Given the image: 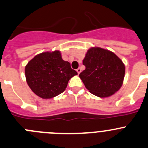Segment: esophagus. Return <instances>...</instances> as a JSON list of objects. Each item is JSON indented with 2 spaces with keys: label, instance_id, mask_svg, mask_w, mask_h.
<instances>
[{
  "label": "esophagus",
  "instance_id": "1",
  "mask_svg": "<svg viewBox=\"0 0 148 148\" xmlns=\"http://www.w3.org/2000/svg\"><path fill=\"white\" fill-rule=\"evenodd\" d=\"M77 73H78V74H79V73L81 72V69L80 68H78L77 69Z\"/></svg>",
  "mask_w": 148,
  "mask_h": 148
}]
</instances>
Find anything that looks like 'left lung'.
Listing matches in <instances>:
<instances>
[{
	"label": "left lung",
	"instance_id": "obj_1",
	"mask_svg": "<svg viewBox=\"0 0 148 148\" xmlns=\"http://www.w3.org/2000/svg\"><path fill=\"white\" fill-rule=\"evenodd\" d=\"M86 69L79 74L86 89L92 94L107 97L122 86L125 67L113 52L102 48H91L83 60Z\"/></svg>",
	"mask_w": 148,
	"mask_h": 148
}]
</instances>
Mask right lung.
<instances>
[{
  "instance_id": "add662e5",
  "label": "right lung",
  "mask_w": 148,
  "mask_h": 148,
  "mask_svg": "<svg viewBox=\"0 0 148 148\" xmlns=\"http://www.w3.org/2000/svg\"><path fill=\"white\" fill-rule=\"evenodd\" d=\"M26 82L31 90L43 99L62 94L69 80L77 75L69 62L62 59L59 51L36 55L25 68Z\"/></svg>"
}]
</instances>
